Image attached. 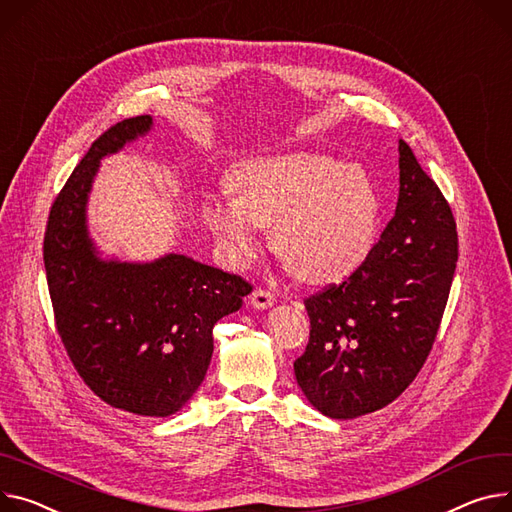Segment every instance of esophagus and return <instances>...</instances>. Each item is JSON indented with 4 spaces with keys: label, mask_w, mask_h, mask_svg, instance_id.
<instances>
[{
    "label": "esophagus",
    "mask_w": 512,
    "mask_h": 512,
    "mask_svg": "<svg viewBox=\"0 0 512 512\" xmlns=\"http://www.w3.org/2000/svg\"><path fill=\"white\" fill-rule=\"evenodd\" d=\"M274 295L270 293V291H266V289H256V291H252V295H250V303L256 307V309H266V307H272L274 305Z\"/></svg>",
    "instance_id": "1"
}]
</instances>
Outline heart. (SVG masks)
Wrapping results in <instances>:
<instances>
[{
  "label": "heart",
  "instance_id": "obj_1",
  "mask_svg": "<svg viewBox=\"0 0 512 512\" xmlns=\"http://www.w3.org/2000/svg\"><path fill=\"white\" fill-rule=\"evenodd\" d=\"M231 188L235 196H207L203 219L235 266L258 254L260 227L305 283L348 277L377 242L381 199L363 166L303 151L268 155L240 166Z\"/></svg>",
  "mask_w": 512,
  "mask_h": 512
}]
</instances>
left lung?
I'll use <instances>...</instances> for the list:
<instances>
[{
    "instance_id": "1",
    "label": "left lung",
    "mask_w": 512,
    "mask_h": 512,
    "mask_svg": "<svg viewBox=\"0 0 512 512\" xmlns=\"http://www.w3.org/2000/svg\"><path fill=\"white\" fill-rule=\"evenodd\" d=\"M396 215L340 285L305 299L309 342L293 363L309 404L346 420L391 404L437 338L457 264V229L439 186L400 139Z\"/></svg>"
}]
</instances>
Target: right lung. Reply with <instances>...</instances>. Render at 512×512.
I'll use <instances>...</instances> for the list:
<instances>
[{"label": "right lung", "mask_w": 512, "mask_h": 512, "mask_svg": "<svg viewBox=\"0 0 512 512\" xmlns=\"http://www.w3.org/2000/svg\"><path fill=\"white\" fill-rule=\"evenodd\" d=\"M151 125L149 114L133 116L92 143L51 207L43 256L57 332L77 373L112 408L164 418L203 383L213 326L242 307L252 285L184 254L98 256L86 207L100 160Z\"/></svg>", "instance_id": "obj_1"}]
</instances>
